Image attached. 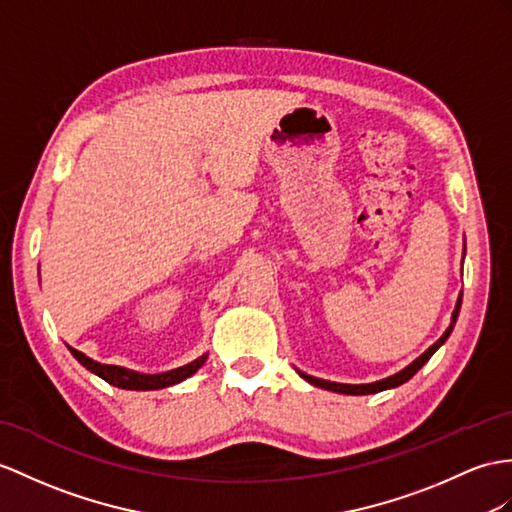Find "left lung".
I'll return each mask as SVG.
<instances>
[{
  "mask_svg": "<svg viewBox=\"0 0 512 512\" xmlns=\"http://www.w3.org/2000/svg\"><path fill=\"white\" fill-rule=\"evenodd\" d=\"M460 302H463V293L458 295V302H456V308H454V313H452V321H450V326H447V330L443 332L441 339L436 341L434 345H430L428 350L423 352L419 358H415L413 363H410L408 367H404L402 371L393 373V376H389V378H382V380L369 382V384H343V382H330V380H321V378H315V376H308V373L299 371V369H297V373H299V376H302L306 382H310L313 386H319V389H326V391H332V393H343V395H371V393H380V391H386V389H395V386H400V384H404V382H408L410 378H413L415 373L432 358V354H434L436 350H439V347L447 341V336L452 334L454 323H456V319H458Z\"/></svg>",
  "mask_w": 512,
  "mask_h": 512,
  "instance_id": "obj_1",
  "label": "left lung"
}]
</instances>
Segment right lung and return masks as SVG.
I'll list each match as a JSON object with an SVG mask.
<instances>
[{
	"mask_svg": "<svg viewBox=\"0 0 512 512\" xmlns=\"http://www.w3.org/2000/svg\"><path fill=\"white\" fill-rule=\"evenodd\" d=\"M69 352L73 354V358H76L82 367H86L91 373H95V376L106 380L112 386H117V389H126V391H156V389H165V386L178 384L186 378H191L193 373L199 367H202L206 363V358H208V354H202L199 358L191 360L189 365H182L178 369L162 371V373H139V371L126 369V367H117V365H102V363H97V360L89 358L86 354L73 350V347H69Z\"/></svg>",
	"mask_w": 512,
	"mask_h": 512,
	"instance_id": "right-lung-1",
	"label": "right lung"
}]
</instances>
